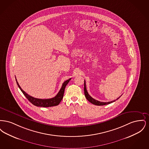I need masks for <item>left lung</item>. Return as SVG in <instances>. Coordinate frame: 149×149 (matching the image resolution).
<instances>
[{"mask_svg": "<svg viewBox=\"0 0 149 149\" xmlns=\"http://www.w3.org/2000/svg\"><path fill=\"white\" fill-rule=\"evenodd\" d=\"M84 94H85V98L87 99V100L91 102V103H92L94 105H96V106H104V105H106V104H110V103H112L114 102H115L116 100L119 99L120 97L119 98H118L117 99H116V100H114L113 101H111V102H99L98 100H97L95 99H93L92 97H91L89 95V94H88V93L86 91V84H85V81L84 80Z\"/></svg>", "mask_w": 149, "mask_h": 149, "instance_id": "left-lung-1", "label": "left lung"}]
</instances>
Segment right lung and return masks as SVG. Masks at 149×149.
<instances>
[{
  "mask_svg": "<svg viewBox=\"0 0 149 149\" xmlns=\"http://www.w3.org/2000/svg\"><path fill=\"white\" fill-rule=\"evenodd\" d=\"M70 80H71V78L64 82L60 91L56 95L55 97L50 99H42L36 98L32 96H30L28 94H27L21 88L20 85H19L15 78V80L19 88L21 89L22 92L23 93V94L24 95V96L27 98L29 101L36 106L42 107H49L56 106L58 105L60 102L61 101V100L63 98L65 88Z\"/></svg>",
  "mask_w": 149,
  "mask_h": 149,
  "instance_id": "right-lung-1",
  "label": "right lung"
}]
</instances>
